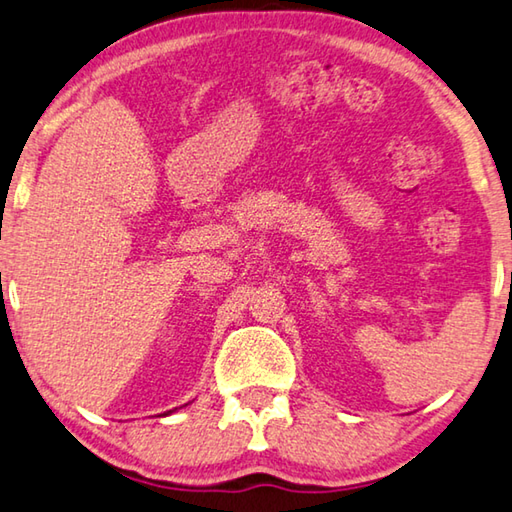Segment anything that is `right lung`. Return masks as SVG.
<instances>
[{"label": "right lung", "mask_w": 512, "mask_h": 512, "mask_svg": "<svg viewBox=\"0 0 512 512\" xmlns=\"http://www.w3.org/2000/svg\"><path fill=\"white\" fill-rule=\"evenodd\" d=\"M170 412H172V410H170ZM170 412H167V414H170Z\"/></svg>", "instance_id": "obj_1"}]
</instances>
